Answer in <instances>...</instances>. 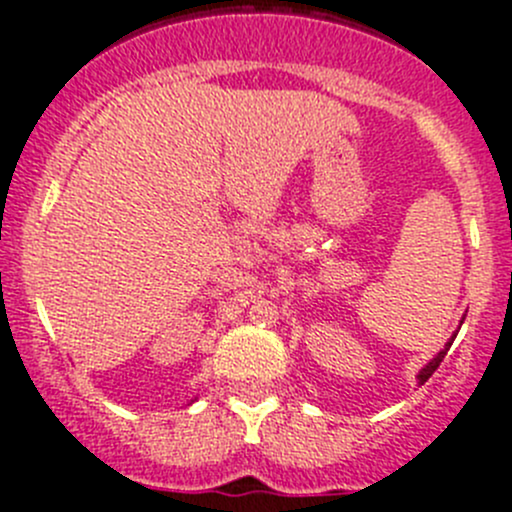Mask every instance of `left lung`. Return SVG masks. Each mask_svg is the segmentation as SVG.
<instances>
[{"label":"left lung","mask_w":512,"mask_h":512,"mask_svg":"<svg viewBox=\"0 0 512 512\" xmlns=\"http://www.w3.org/2000/svg\"><path fill=\"white\" fill-rule=\"evenodd\" d=\"M447 349H450V342H447V344H445V349H442V352H440V354H437V357H435V359H432V362H430V364H427V367H425V369H422V372H420V374H417V379H420V384H425V382H427V379H430V377H432V374H435V369H437V367H440V362H442V359H445Z\"/></svg>","instance_id":"1"}]
</instances>
